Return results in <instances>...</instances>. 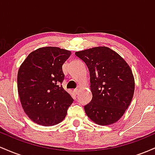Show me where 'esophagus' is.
<instances>
[{
	"mask_svg": "<svg viewBox=\"0 0 155 155\" xmlns=\"http://www.w3.org/2000/svg\"><path fill=\"white\" fill-rule=\"evenodd\" d=\"M74 92H75L76 94H78V93H79V89H75V90H74Z\"/></svg>",
	"mask_w": 155,
	"mask_h": 155,
	"instance_id": "obj_1",
	"label": "esophagus"
}]
</instances>
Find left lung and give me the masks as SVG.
Instances as JSON below:
<instances>
[{
  "label": "left lung",
  "mask_w": 155,
  "mask_h": 155,
  "mask_svg": "<svg viewBox=\"0 0 155 155\" xmlns=\"http://www.w3.org/2000/svg\"><path fill=\"white\" fill-rule=\"evenodd\" d=\"M75 54L90 71L92 98L84 106L85 113L100 125L115 123L123 116L134 94L130 68L120 54L106 47L76 51Z\"/></svg>",
  "instance_id": "left-lung-1"
}]
</instances>
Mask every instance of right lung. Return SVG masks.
Listing matches in <instances>:
<instances>
[{
	"mask_svg": "<svg viewBox=\"0 0 155 155\" xmlns=\"http://www.w3.org/2000/svg\"><path fill=\"white\" fill-rule=\"evenodd\" d=\"M70 51L59 47L39 48L19 67L17 88L22 106L35 123L54 125L64 120L73 98L64 90L63 63Z\"/></svg>",
	"mask_w": 155,
	"mask_h": 155,
	"instance_id": "obj_1",
	"label": "right lung"
}]
</instances>
